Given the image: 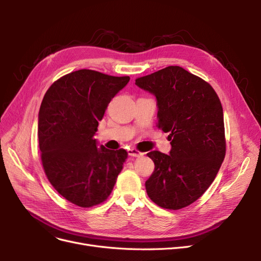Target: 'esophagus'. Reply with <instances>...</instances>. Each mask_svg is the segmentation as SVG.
<instances>
[{"instance_id": "1", "label": "esophagus", "mask_w": 261, "mask_h": 261, "mask_svg": "<svg viewBox=\"0 0 261 261\" xmlns=\"http://www.w3.org/2000/svg\"><path fill=\"white\" fill-rule=\"evenodd\" d=\"M128 154H129L130 156H133V158H141V156L144 155V153L140 152L139 150L133 149V148H131V149L128 150Z\"/></svg>"}]
</instances>
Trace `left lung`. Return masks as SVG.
<instances>
[{
  "label": "left lung",
  "instance_id": "1",
  "mask_svg": "<svg viewBox=\"0 0 261 261\" xmlns=\"http://www.w3.org/2000/svg\"><path fill=\"white\" fill-rule=\"evenodd\" d=\"M155 96L158 126L169 133V154L151 151L154 171L147 195L163 208L180 210L198 200L225 156L223 109L214 89L181 66H167L135 80Z\"/></svg>",
  "mask_w": 261,
  "mask_h": 261
}]
</instances>
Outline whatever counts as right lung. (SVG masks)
Masks as SVG:
<instances>
[{"label":"right lung","instance_id":"right-lung-1","mask_svg":"<svg viewBox=\"0 0 261 261\" xmlns=\"http://www.w3.org/2000/svg\"><path fill=\"white\" fill-rule=\"evenodd\" d=\"M129 80L128 76L75 71L54 82L41 103L38 136L45 174L54 188L77 206L103 202L128 158L125 149L98 147L94 136L108 105Z\"/></svg>","mask_w":261,"mask_h":261}]
</instances>
